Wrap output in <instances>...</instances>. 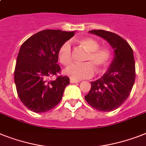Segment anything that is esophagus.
<instances>
[{"instance_id": "34e87169", "label": "esophagus", "mask_w": 146, "mask_h": 146, "mask_svg": "<svg viewBox=\"0 0 146 146\" xmlns=\"http://www.w3.org/2000/svg\"><path fill=\"white\" fill-rule=\"evenodd\" d=\"M70 83H78V82H79V80H75V79H70Z\"/></svg>"}]
</instances>
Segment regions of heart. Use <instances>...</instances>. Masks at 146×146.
<instances>
[{
    "label": "heart",
    "mask_w": 146,
    "mask_h": 146,
    "mask_svg": "<svg viewBox=\"0 0 146 146\" xmlns=\"http://www.w3.org/2000/svg\"><path fill=\"white\" fill-rule=\"evenodd\" d=\"M88 52L84 58V63L73 64L65 70L66 75L75 80L87 79L92 77L94 70L96 73H100L110 64L112 57V51L106 47L100 48V44L92 37H85L77 41ZM59 61L64 66H68L72 63V47L70 42H64L59 48Z\"/></svg>",
    "instance_id": "b5f03b06"
}]
</instances>
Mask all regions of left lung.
Wrapping results in <instances>:
<instances>
[{"mask_svg": "<svg viewBox=\"0 0 146 146\" xmlns=\"http://www.w3.org/2000/svg\"><path fill=\"white\" fill-rule=\"evenodd\" d=\"M105 39L114 49L115 57L104 75L94 82L85 100L90 106L102 112H110L122 105L130 95L136 77L133 49L118 34L104 30L90 31Z\"/></svg>", "mask_w": 146, "mask_h": 146, "instance_id": "8db88e82", "label": "left lung"}]
</instances>
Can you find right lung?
Returning a JSON list of instances; mask_svg holds the SVG:
<instances>
[{"mask_svg":"<svg viewBox=\"0 0 146 146\" xmlns=\"http://www.w3.org/2000/svg\"><path fill=\"white\" fill-rule=\"evenodd\" d=\"M74 32L43 30L22 45L14 71V81L20 100L28 110L45 112L52 110L62 99L69 78L58 76L61 67L59 48L73 37ZM54 75L56 79L49 80Z\"/></svg>","mask_w":146,"mask_h":146,"instance_id":"right-lung-1","label":"right lung"}]
</instances>
